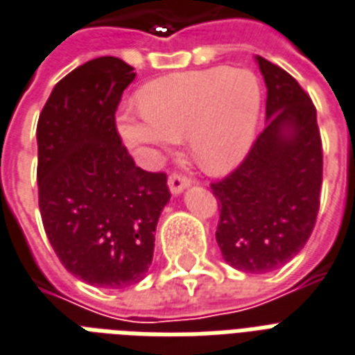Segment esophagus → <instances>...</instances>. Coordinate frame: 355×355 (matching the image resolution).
Returning a JSON list of instances; mask_svg holds the SVG:
<instances>
[{"mask_svg": "<svg viewBox=\"0 0 355 355\" xmlns=\"http://www.w3.org/2000/svg\"><path fill=\"white\" fill-rule=\"evenodd\" d=\"M189 185H191V180H189L187 175L174 172V174H170V178H168V187H170V193L172 194H180Z\"/></svg>", "mask_w": 355, "mask_h": 355, "instance_id": "1", "label": "esophagus"}]
</instances>
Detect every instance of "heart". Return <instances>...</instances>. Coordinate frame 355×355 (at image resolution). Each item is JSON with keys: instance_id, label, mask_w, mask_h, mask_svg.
Here are the masks:
<instances>
[{"instance_id": "obj_1", "label": "heart", "mask_w": 355, "mask_h": 355, "mask_svg": "<svg viewBox=\"0 0 355 355\" xmlns=\"http://www.w3.org/2000/svg\"><path fill=\"white\" fill-rule=\"evenodd\" d=\"M138 106L119 116L130 148L157 153L189 137L194 161L211 174H226L254 142L262 87L250 71L211 67L157 80L138 93Z\"/></svg>"}]
</instances>
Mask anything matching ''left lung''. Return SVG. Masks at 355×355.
<instances>
[{"instance_id":"left-lung-1","label":"left lung","mask_w":355,"mask_h":355,"mask_svg":"<svg viewBox=\"0 0 355 355\" xmlns=\"http://www.w3.org/2000/svg\"><path fill=\"white\" fill-rule=\"evenodd\" d=\"M268 86L266 129L236 170L211 183L223 258L247 273L281 268L313 234L322 187L316 108L284 69L257 55Z\"/></svg>"}]
</instances>
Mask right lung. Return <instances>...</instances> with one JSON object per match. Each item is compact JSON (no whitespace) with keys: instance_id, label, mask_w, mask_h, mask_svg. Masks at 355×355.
<instances>
[{"instance_id":"obj_1","label":"right lung","mask_w":355,"mask_h":355,"mask_svg":"<svg viewBox=\"0 0 355 355\" xmlns=\"http://www.w3.org/2000/svg\"><path fill=\"white\" fill-rule=\"evenodd\" d=\"M132 71L112 55L76 67L55 84L37 123L39 209L48 241L69 273L103 288L146 277L170 200L166 174L137 166L116 129Z\"/></svg>"}]
</instances>
